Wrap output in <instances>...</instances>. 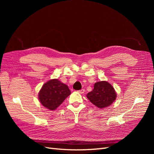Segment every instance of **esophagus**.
I'll list each match as a JSON object with an SVG mask.
<instances>
[{
	"label": "esophagus",
	"mask_w": 154,
	"mask_h": 154,
	"mask_svg": "<svg viewBox=\"0 0 154 154\" xmlns=\"http://www.w3.org/2000/svg\"><path fill=\"white\" fill-rule=\"evenodd\" d=\"M84 92H85V89H81V90H80V91H78V92H80V94H83V93H84Z\"/></svg>",
	"instance_id": "obj_1"
}]
</instances>
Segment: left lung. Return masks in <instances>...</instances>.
<instances>
[{
	"label": "left lung",
	"mask_w": 154,
	"mask_h": 154,
	"mask_svg": "<svg viewBox=\"0 0 154 154\" xmlns=\"http://www.w3.org/2000/svg\"><path fill=\"white\" fill-rule=\"evenodd\" d=\"M117 94L114 87L106 81L94 83V89L87 94V97L91 103L99 109L110 106L115 101Z\"/></svg>",
	"instance_id": "left-lung-1"
}]
</instances>
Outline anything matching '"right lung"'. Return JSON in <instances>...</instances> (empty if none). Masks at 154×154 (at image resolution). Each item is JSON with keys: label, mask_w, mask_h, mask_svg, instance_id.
<instances>
[{"label": "right lung", "mask_w": 154, "mask_h": 154, "mask_svg": "<svg viewBox=\"0 0 154 154\" xmlns=\"http://www.w3.org/2000/svg\"><path fill=\"white\" fill-rule=\"evenodd\" d=\"M70 94L71 91L67 85L58 79H53L43 85L38 93V99L41 104L45 108L54 110Z\"/></svg>", "instance_id": "add662e5"}]
</instances>
